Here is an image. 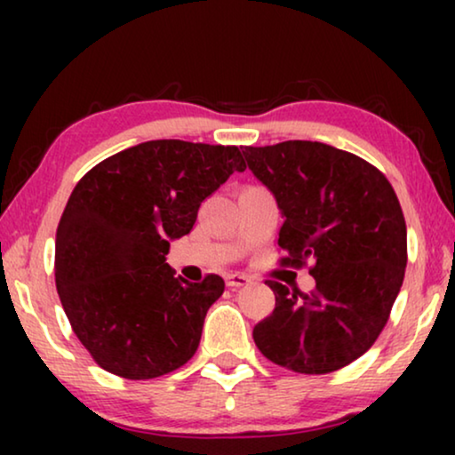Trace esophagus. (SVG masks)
Here are the masks:
<instances>
[{
  "label": "esophagus",
  "instance_id": "esophagus-1",
  "mask_svg": "<svg viewBox=\"0 0 455 455\" xmlns=\"http://www.w3.org/2000/svg\"><path fill=\"white\" fill-rule=\"evenodd\" d=\"M226 282H228V285L232 290H238V288H244V285L251 283L252 279L248 277V275H244V273H229V275L226 277Z\"/></svg>",
  "mask_w": 455,
  "mask_h": 455
}]
</instances>
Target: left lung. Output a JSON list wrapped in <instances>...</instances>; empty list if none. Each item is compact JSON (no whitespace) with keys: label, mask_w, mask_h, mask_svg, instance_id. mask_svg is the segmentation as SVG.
<instances>
[{"label":"left lung","mask_w":455,"mask_h":455,"mask_svg":"<svg viewBox=\"0 0 455 455\" xmlns=\"http://www.w3.org/2000/svg\"><path fill=\"white\" fill-rule=\"evenodd\" d=\"M275 195L283 223L279 265L308 267L310 294L267 279L273 313L252 329L271 363L302 375L344 369L387 325L408 263L406 220L394 186L369 161L310 140L244 147Z\"/></svg>","instance_id":"8db88e82"}]
</instances>
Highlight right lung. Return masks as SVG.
I'll return each instance as SVG.
<instances>
[{
    "label": "right lung",
    "mask_w": 455,
    "mask_h": 455,
    "mask_svg": "<svg viewBox=\"0 0 455 455\" xmlns=\"http://www.w3.org/2000/svg\"><path fill=\"white\" fill-rule=\"evenodd\" d=\"M244 170L238 147L148 140L78 180L55 234V285L101 369L142 381L195 356L226 283L215 273L201 283L176 277L165 254L190 234L204 198Z\"/></svg>",
    "instance_id": "1"
}]
</instances>
